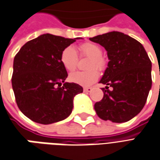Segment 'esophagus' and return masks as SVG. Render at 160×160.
<instances>
[{
  "mask_svg": "<svg viewBox=\"0 0 160 160\" xmlns=\"http://www.w3.org/2000/svg\"><path fill=\"white\" fill-rule=\"evenodd\" d=\"M92 91V87H85L84 88V92H91Z\"/></svg>",
  "mask_w": 160,
  "mask_h": 160,
  "instance_id": "obj_1",
  "label": "esophagus"
}]
</instances>
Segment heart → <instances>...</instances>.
I'll use <instances>...</instances> for the list:
<instances>
[{"label":"heart","mask_w":160,"mask_h":160,"mask_svg":"<svg viewBox=\"0 0 160 160\" xmlns=\"http://www.w3.org/2000/svg\"><path fill=\"white\" fill-rule=\"evenodd\" d=\"M79 51L81 56L91 58L88 64V68H96L98 70L103 69L105 67V61L102 58V50L98 45L91 42L84 43L79 47ZM60 62L63 68L68 72H73L76 68L78 62V55L76 50L73 47H67L64 48L60 55ZM99 77L98 72L96 69L88 71H80L71 74L68 80L81 86H90L95 83Z\"/></svg>","instance_id":"obj_1"}]
</instances>
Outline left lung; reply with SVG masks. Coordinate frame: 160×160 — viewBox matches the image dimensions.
<instances>
[{
    "instance_id": "obj_1",
    "label": "left lung",
    "mask_w": 160,
    "mask_h": 160,
    "mask_svg": "<svg viewBox=\"0 0 160 160\" xmlns=\"http://www.w3.org/2000/svg\"><path fill=\"white\" fill-rule=\"evenodd\" d=\"M107 51V68L99 83L104 96L94 108L99 118L114 123L129 121L140 113L152 87V62L142 44L124 33L112 31L90 38Z\"/></svg>"
}]
</instances>
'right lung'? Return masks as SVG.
I'll return each instance as SVG.
<instances>
[{
  "mask_svg": "<svg viewBox=\"0 0 160 160\" xmlns=\"http://www.w3.org/2000/svg\"><path fill=\"white\" fill-rule=\"evenodd\" d=\"M44 34L21 47L13 60L12 85L20 111L39 124L68 118L74 96L82 86L65 82L67 70L60 62L62 51L76 40Z\"/></svg>",
  "mask_w": 160,
  "mask_h": 160,
  "instance_id": "add662e5",
  "label": "right lung"
}]
</instances>
